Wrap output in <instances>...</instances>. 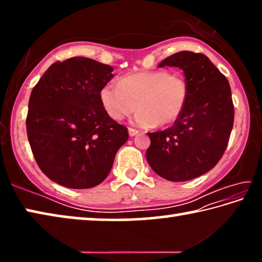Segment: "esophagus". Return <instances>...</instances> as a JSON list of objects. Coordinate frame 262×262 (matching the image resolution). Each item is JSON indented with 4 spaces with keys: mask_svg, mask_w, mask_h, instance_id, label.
<instances>
[{
    "mask_svg": "<svg viewBox=\"0 0 262 262\" xmlns=\"http://www.w3.org/2000/svg\"><path fill=\"white\" fill-rule=\"evenodd\" d=\"M128 133H129L130 136H135V135L139 134V130L134 129V128H128Z\"/></svg>",
    "mask_w": 262,
    "mask_h": 262,
    "instance_id": "34e87169",
    "label": "esophagus"
}]
</instances>
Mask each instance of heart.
<instances>
[{"label": "heart", "mask_w": 262, "mask_h": 262, "mask_svg": "<svg viewBox=\"0 0 262 262\" xmlns=\"http://www.w3.org/2000/svg\"><path fill=\"white\" fill-rule=\"evenodd\" d=\"M186 78L168 70H152L123 76L118 84L100 89L101 106L110 118L120 121L140 108L134 121L140 126H167L179 119L188 99Z\"/></svg>", "instance_id": "obj_1"}]
</instances>
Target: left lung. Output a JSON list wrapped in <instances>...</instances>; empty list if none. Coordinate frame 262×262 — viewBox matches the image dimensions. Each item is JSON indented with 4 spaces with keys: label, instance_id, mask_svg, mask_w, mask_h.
<instances>
[{
    "label": "left lung",
    "instance_id": "obj_1",
    "mask_svg": "<svg viewBox=\"0 0 262 262\" xmlns=\"http://www.w3.org/2000/svg\"><path fill=\"white\" fill-rule=\"evenodd\" d=\"M179 67L189 86L184 112L174 125L148 133L147 161L162 178L187 181L210 171L228 147L234 118L227 77L205 54L178 52L158 67Z\"/></svg>",
    "mask_w": 262,
    "mask_h": 262
}]
</instances>
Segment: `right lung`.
Here are the masks:
<instances>
[{"label": "right lung", "instance_id": "obj_1", "mask_svg": "<svg viewBox=\"0 0 262 262\" xmlns=\"http://www.w3.org/2000/svg\"><path fill=\"white\" fill-rule=\"evenodd\" d=\"M112 72L111 66L89 57H70L54 62L31 92L30 147L54 183L75 189L99 185L127 142V127L110 118L99 99Z\"/></svg>", "mask_w": 262, "mask_h": 262}]
</instances>
